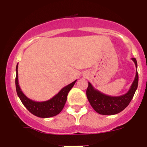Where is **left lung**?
Returning a JSON list of instances; mask_svg holds the SVG:
<instances>
[{
	"instance_id": "8db88e82",
	"label": "left lung",
	"mask_w": 147,
	"mask_h": 147,
	"mask_svg": "<svg viewBox=\"0 0 147 147\" xmlns=\"http://www.w3.org/2000/svg\"><path fill=\"white\" fill-rule=\"evenodd\" d=\"M132 60L137 68V61L135 58H132ZM138 73L136 70L134 81L131 84L129 91L124 95L117 97L105 95L95 89L92 84L88 82V86L86 90V96L91 106L97 113L105 115H115L120 113L127 107L134 96L135 92L138 88Z\"/></svg>"
}]
</instances>
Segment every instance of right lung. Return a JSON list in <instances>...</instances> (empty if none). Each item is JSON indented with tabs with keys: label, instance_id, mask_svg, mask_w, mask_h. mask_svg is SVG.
<instances>
[{
	"label": "right lung",
	"instance_id": "1",
	"mask_svg": "<svg viewBox=\"0 0 147 147\" xmlns=\"http://www.w3.org/2000/svg\"><path fill=\"white\" fill-rule=\"evenodd\" d=\"M16 76L15 84H16V92H17L18 97L21 99V102L25 106V108L32 114L36 117L42 118L53 117L58 115L63 110L66 102L67 96H68L69 91L71 90L72 88L75 85V82H77V80H75L72 83L63 87L56 95L54 96L49 100L45 101V102H35L26 97L20 88L18 79V64L16 65Z\"/></svg>",
	"mask_w": 147,
	"mask_h": 147
}]
</instances>
